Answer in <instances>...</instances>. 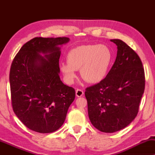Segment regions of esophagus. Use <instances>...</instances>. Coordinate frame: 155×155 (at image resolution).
Here are the masks:
<instances>
[{"label": "esophagus", "mask_w": 155, "mask_h": 155, "mask_svg": "<svg viewBox=\"0 0 155 155\" xmlns=\"http://www.w3.org/2000/svg\"><path fill=\"white\" fill-rule=\"evenodd\" d=\"M75 94L78 97H82V95L84 94V92L82 90H80V89H78L77 90L75 91Z\"/></svg>", "instance_id": "obj_1"}]
</instances>
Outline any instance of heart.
I'll return each instance as SVG.
<instances>
[{"label":"heart","mask_w":155,"mask_h":155,"mask_svg":"<svg viewBox=\"0 0 155 155\" xmlns=\"http://www.w3.org/2000/svg\"><path fill=\"white\" fill-rule=\"evenodd\" d=\"M111 50L104 44L83 45L71 49L67 54V62L60 65L67 83L73 84L80 69L82 78L89 83L97 84L107 77L113 63Z\"/></svg>","instance_id":"heart-1"}]
</instances>
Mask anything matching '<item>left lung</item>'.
<instances>
[{"instance_id": "8db88e82", "label": "left lung", "mask_w": 155, "mask_h": 155, "mask_svg": "<svg viewBox=\"0 0 155 155\" xmlns=\"http://www.w3.org/2000/svg\"><path fill=\"white\" fill-rule=\"evenodd\" d=\"M113 66L103 81L86 88L88 115L92 124L104 133L126 128L136 117L145 90V72L136 53L120 39Z\"/></svg>"}]
</instances>
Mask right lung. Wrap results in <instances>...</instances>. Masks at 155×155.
Segmentation results:
<instances>
[{
	"instance_id": "right-lung-1",
	"label": "right lung",
	"mask_w": 155,
	"mask_h": 155,
	"mask_svg": "<svg viewBox=\"0 0 155 155\" xmlns=\"http://www.w3.org/2000/svg\"><path fill=\"white\" fill-rule=\"evenodd\" d=\"M69 41L68 37H35L22 46L12 63V109L35 132L49 133L61 128L75 99V90L63 84L59 75V46Z\"/></svg>"
}]
</instances>
